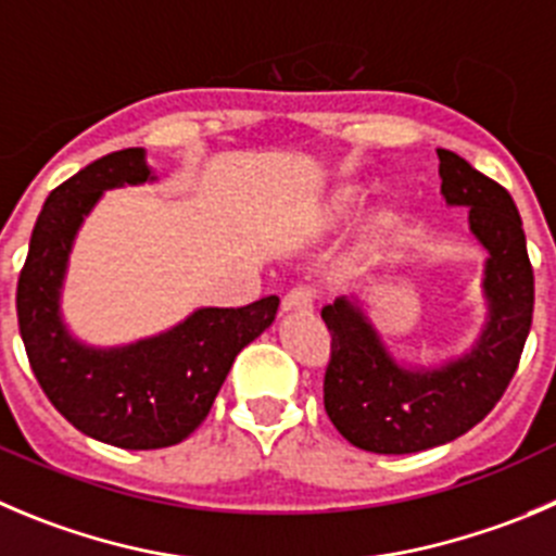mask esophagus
<instances>
[{"label":"esophagus","instance_id":"1","mask_svg":"<svg viewBox=\"0 0 556 556\" xmlns=\"http://www.w3.org/2000/svg\"><path fill=\"white\" fill-rule=\"evenodd\" d=\"M313 290L309 288H293L285 293L282 299V309L285 313H293V309H299V313H309L313 309Z\"/></svg>","mask_w":556,"mask_h":556}]
</instances>
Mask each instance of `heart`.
I'll list each match as a JSON object with an SVG mask.
<instances>
[{
    "label": "heart",
    "instance_id": "1",
    "mask_svg": "<svg viewBox=\"0 0 556 556\" xmlns=\"http://www.w3.org/2000/svg\"><path fill=\"white\" fill-rule=\"evenodd\" d=\"M365 197H367V189L359 184H345L337 191H331L318 211V230L329 232V230H337L340 225H345V222L359 211ZM395 222H397L395 207L376 205L365 219V238L367 241H378V238H383L392 227H395Z\"/></svg>",
    "mask_w": 556,
    "mask_h": 556
}]
</instances>
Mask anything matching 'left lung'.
Listing matches in <instances>:
<instances>
[{
	"label": "left lung",
	"instance_id": "obj_1",
	"mask_svg": "<svg viewBox=\"0 0 556 556\" xmlns=\"http://www.w3.org/2000/svg\"><path fill=\"white\" fill-rule=\"evenodd\" d=\"M447 207H466L482 249L485 320L466 351L442 362L401 359L359 295L320 309L331 331L324 406L342 439L378 455L447 444L475 428L505 395L532 326L535 277L513 197L453 150H439Z\"/></svg>",
	"mask_w": 556,
	"mask_h": 556
}]
</instances>
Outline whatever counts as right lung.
Segmentation results:
<instances>
[{
	"label": "right lung",
	"instance_id": "right-lung-1",
	"mask_svg": "<svg viewBox=\"0 0 556 556\" xmlns=\"http://www.w3.org/2000/svg\"><path fill=\"white\" fill-rule=\"evenodd\" d=\"M144 148L92 161L43 202L18 277V329L51 406L90 439L123 450L173 447L194 433L243 345L277 318L279 299L238 309L197 307L169 329L123 345H90L62 315L76 236L103 191L155 184Z\"/></svg>",
	"mask_w": 556,
	"mask_h": 556
}]
</instances>
